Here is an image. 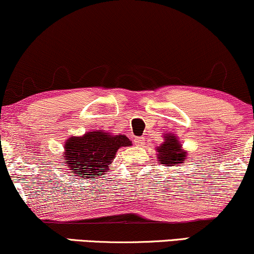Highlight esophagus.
<instances>
[{
	"instance_id": "34e87169",
	"label": "esophagus",
	"mask_w": 254,
	"mask_h": 254,
	"mask_svg": "<svg viewBox=\"0 0 254 254\" xmlns=\"http://www.w3.org/2000/svg\"><path fill=\"white\" fill-rule=\"evenodd\" d=\"M135 144L138 145V146H144L145 145L144 137H137V138L135 139Z\"/></svg>"
}]
</instances>
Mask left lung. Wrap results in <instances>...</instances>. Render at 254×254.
<instances>
[{"label": "left lung", "mask_w": 254, "mask_h": 254, "mask_svg": "<svg viewBox=\"0 0 254 254\" xmlns=\"http://www.w3.org/2000/svg\"><path fill=\"white\" fill-rule=\"evenodd\" d=\"M156 152L158 162L163 166L182 164L187 158V151L183 150L177 137L172 133L164 136V142L157 146Z\"/></svg>", "instance_id": "1"}]
</instances>
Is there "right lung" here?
<instances>
[{
  "label": "right lung",
  "mask_w": 254,
  "mask_h": 254,
  "mask_svg": "<svg viewBox=\"0 0 254 254\" xmlns=\"http://www.w3.org/2000/svg\"><path fill=\"white\" fill-rule=\"evenodd\" d=\"M131 145V140L125 135H111L100 130L90 131L84 136L71 137L66 140L65 161L69 170L75 176H102L109 170L116 152L122 146Z\"/></svg>",
  "instance_id": "right-lung-1"
}]
</instances>
